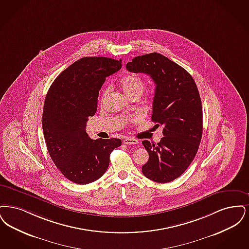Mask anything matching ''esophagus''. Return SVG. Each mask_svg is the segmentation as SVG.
Returning <instances> with one entry per match:
<instances>
[{
	"instance_id": "esophagus-1",
	"label": "esophagus",
	"mask_w": 249,
	"mask_h": 249,
	"mask_svg": "<svg viewBox=\"0 0 249 249\" xmlns=\"http://www.w3.org/2000/svg\"><path fill=\"white\" fill-rule=\"evenodd\" d=\"M123 142H124V144H126V145H138L140 143L139 141L132 139V138H126L123 141Z\"/></svg>"
}]
</instances>
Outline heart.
I'll return each mask as SVG.
<instances>
[{
    "label": "heart",
    "instance_id": "1",
    "mask_svg": "<svg viewBox=\"0 0 249 249\" xmlns=\"http://www.w3.org/2000/svg\"><path fill=\"white\" fill-rule=\"evenodd\" d=\"M120 87L124 91V93L131 98L135 96L141 97V94L143 93L145 89V83L141 76L134 73H130L126 75L123 76L119 81ZM108 89L105 88L103 89L101 93V99L103 100L106 96L108 95ZM137 120L136 117L130 118V122H135Z\"/></svg>",
    "mask_w": 249,
    "mask_h": 249
}]
</instances>
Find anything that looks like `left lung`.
Here are the masks:
<instances>
[{
    "label": "left lung",
    "instance_id": "8db88e82",
    "mask_svg": "<svg viewBox=\"0 0 249 249\" xmlns=\"http://www.w3.org/2000/svg\"><path fill=\"white\" fill-rule=\"evenodd\" d=\"M126 69L148 74L154 81L152 121L162 126L160 142L142 141L149 153L142 173L155 182L173 181L194 161L203 135L202 101L195 80L182 67L159 53L136 56Z\"/></svg>",
    "mask_w": 249,
    "mask_h": 249
}]
</instances>
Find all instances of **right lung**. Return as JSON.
Masks as SVG:
<instances>
[{
  "label": "right lung",
  "instance_id": "obj_1",
  "mask_svg": "<svg viewBox=\"0 0 249 249\" xmlns=\"http://www.w3.org/2000/svg\"><path fill=\"white\" fill-rule=\"evenodd\" d=\"M122 68V59L87 56L55 78L43 105L44 141L51 159L66 178L88 184L108 169L109 155L122 145L119 139L91 140L87 122L97 108L99 90L106 77Z\"/></svg>",
  "mask_w": 249,
  "mask_h": 249
}]
</instances>
